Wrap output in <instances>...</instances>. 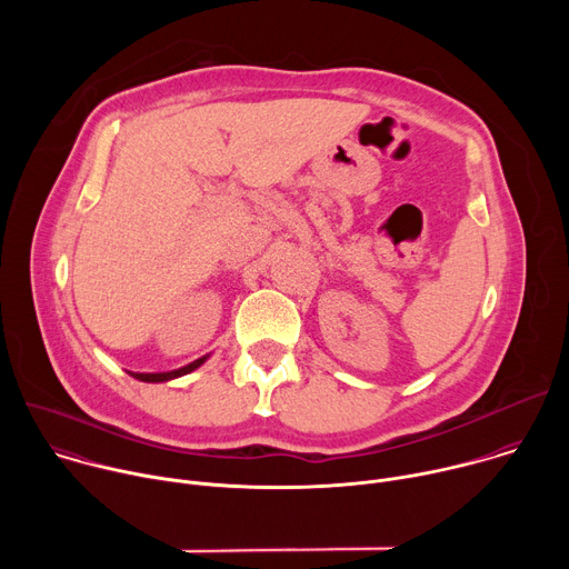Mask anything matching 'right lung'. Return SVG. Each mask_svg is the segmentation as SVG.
Here are the masks:
<instances>
[{
  "label": "right lung",
  "instance_id": "obj_1",
  "mask_svg": "<svg viewBox=\"0 0 569 569\" xmlns=\"http://www.w3.org/2000/svg\"><path fill=\"white\" fill-rule=\"evenodd\" d=\"M207 358H209V356H202V358L193 360L191 365L180 367V369H173V371H161V373H134V371H128V373H130L132 378L141 380V382H167V380H173V378H180V376L191 373V371H193V369H198Z\"/></svg>",
  "mask_w": 569,
  "mask_h": 569
}]
</instances>
